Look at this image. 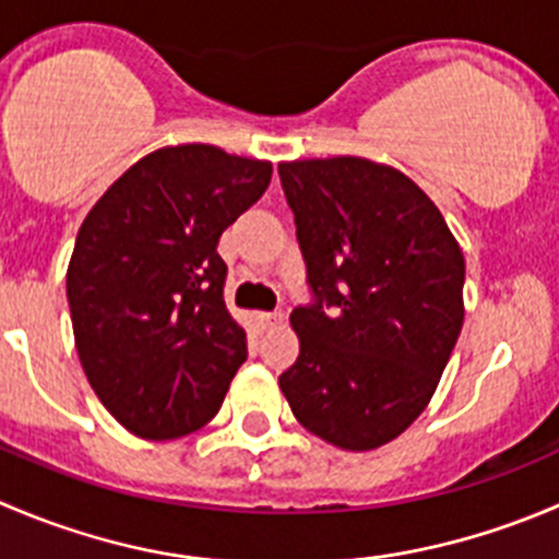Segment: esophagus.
<instances>
[{"label": "esophagus", "mask_w": 559, "mask_h": 559, "mask_svg": "<svg viewBox=\"0 0 559 559\" xmlns=\"http://www.w3.org/2000/svg\"><path fill=\"white\" fill-rule=\"evenodd\" d=\"M281 322H284V313H278V311H259L257 313L259 330H270V328H275V324H281Z\"/></svg>", "instance_id": "obj_1"}]
</instances>
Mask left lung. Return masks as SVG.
<instances>
[{
	"mask_svg": "<svg viewBox=\"0 0 559 559\" xmlns=\"http://www.w3.org/2000/svg\"><path fill=\"white\" fill-rule=\"evenodd\" d=\"M278 175L317 297L289 317L300 355L281 393L319 440L373 451L415 424L451 360L464 324L462 246L388 164L281 160Z\"/></svg>",
	"mask_w": 559,
	"mask_h": 559,
	"instance_id": "8db88e82",
	"label": "left lung"
}]
</instances>
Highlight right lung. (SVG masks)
Segmentation results:
<instances>
[{"instance_id":"add662e5","label":"right lung","mask_w":559,"mask_h":559,"mask_svg":"<svg viewBox=\"0 0 559 559\" xmlns=\"http://www.w3.org/2000/svg\"><path fill=\"white\" fill-rule=\"evenodd\" d=\"M270 177V160L177 144L135 160L86 213L68 264L75 352L130 435L175 440L218 415L248 346L215 248Z\"/></svg>"}]
</instances>
